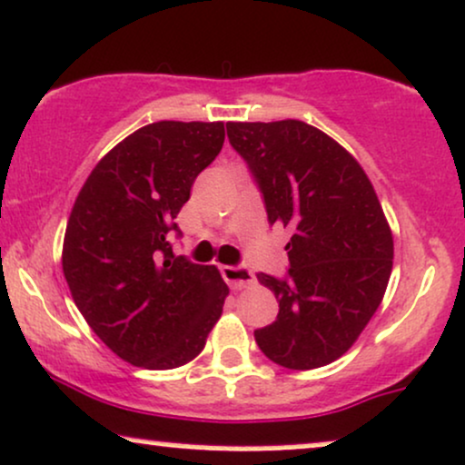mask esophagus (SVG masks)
<instances>
[{"instance_id":"1","label":"esophagus","mask_w":465,"mask_h":465,"mask_svg":"<svg viewBox=\"0 0 465 465\" xmlns=\"http://www.w3.org/2000/svg\"><path fill=\"white\" fill-rule=\"evenodd\" d=\"M222 276L232 289H243V287L254 285V274L245 265H223Z\"/></svg>"}]
</instances>
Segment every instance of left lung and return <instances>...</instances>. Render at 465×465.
I'll use <instances>...</instances> for the list:
<instances>
[{
	"mask_svg": "<svg viewBox=\"0 0 465 465\" xmlns=\"http://www.w3.org/2000/svg\"><path fill=\"white\" fill-rule=\"evenodd\" d=\"M226 130L267 220L292 231L287 276L256 274L274 292L278 315L254 340L282 368L329 365L359 340L390 282L394 237L376 191L351 152L298 119Z\"/></svg>",
	"mask_w": 465,
	"mask_h": 465,
	"instance_id": "obj_1",
	"label": "left lung"
}]
</instances>
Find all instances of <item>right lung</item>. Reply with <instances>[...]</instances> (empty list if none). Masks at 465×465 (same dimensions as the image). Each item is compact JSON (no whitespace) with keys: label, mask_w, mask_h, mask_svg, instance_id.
<instances>
[{"label":"right lung","mask_w":465,"mask_h":465,"mask_svg":"<svg viewBox=\"0 0 465 465\" xmlns=\"http://www.w3.org/2000/svg\"><path fill=\"white\" fill-rule=\"evenodd\" d=\"M223 136L222 122L147 124L97 163L71 209L63 272L75 307L139 368L189 363L222 315L220 270L173 254L169 234Z\"/></svg>","instance_id":"1"}]
</instances>
